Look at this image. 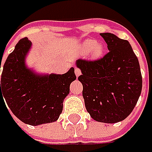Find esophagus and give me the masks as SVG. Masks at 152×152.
I'll return each instance as SVG.
<instances>
[{"instance_id": "34e87169", "label": "esophagus", "mask_w": 152, "mask_h": 152, "mask_svg": "<svg viewBox=\"0 0 152 152\" xmlns=\"http://www.w3.org/2000/svg\"><path fill=\"white\" fill-rule=\"evenodd\" d=\"M75 75H77V77H79V75H81V70L79 68H75Z\"/></svg>"}]
</instances>
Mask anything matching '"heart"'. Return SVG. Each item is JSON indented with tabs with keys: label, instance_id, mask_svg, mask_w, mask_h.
<instances>
[{
	"label": "heart",
	"instance_id": "1",
	"mask_svg": "<svg viewBox=\"0 0 152 152\" xmlns=\"http://www.w3.org/2000/svg\"><path fill=\"white\" fill-rule=\"evenodd\" d=\"M83 52L89 51V56L92 59H98L104 53V46L103 43L96 42L94 39H86L80 45Z\"/></svg>",
	"mask_w": 152,
	"mask_h": 152
}]
</instances>
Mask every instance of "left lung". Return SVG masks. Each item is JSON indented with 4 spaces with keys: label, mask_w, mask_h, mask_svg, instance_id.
Segmentation results:
<instances>
[{
    "label": "left lung",
    "mask_w": 152,
    "mask_h": 152,
    "mask_svg": "<svg viewBox=\"0 0 152 152\" xmlns=\"http://www.w3.org/2000/svg\"><path fill=\"white\" fill-rule=\"evenodd\" d=\"M109 52L97 60L78 59L83 97L94 120L114 124L132 112L142 88L139 60L128 40L112 33L100 34Z\"/></svg>",
    "instance_id": "left-lung-1"
}]
</instances>
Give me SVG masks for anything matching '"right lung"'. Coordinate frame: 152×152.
Returning <instances> with one entry per match:
<instances>
[{"label":"right lung","instance_id":"right-lung-1","mask_svg":"<svg viewBox=\"0 0 152 152\" xmlns=\"http://www.w3.org/2000/svg\"><path fill=\"white\" fill-rule=\"evenodd\" d=\"M30 48L31 41L24 38L8 56L0 81V102L4 98L18 119L37 126L58 120L70 84L77 77L74 67L63 75L36 74L25 64Z\"/></svg>","mask_w":152,"mask_h":152}]
</instances>
